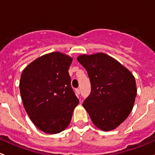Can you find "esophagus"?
<instances>
[{"label": "esophagus", "instance_id": "esophagus-1", "mask_svg": "<svg viewBox=\"0 0 155 155\" xmlns=\"http://www.w3.org/2000/svg\"><path fill=\"white\" fill-rule=\"evenodd\" d=\"M75 92L76 94H77V95H80V93H81V90H80V89H76Z\"/></svg>", "mask_w": 155, "mask_h": 155}]
</instances>
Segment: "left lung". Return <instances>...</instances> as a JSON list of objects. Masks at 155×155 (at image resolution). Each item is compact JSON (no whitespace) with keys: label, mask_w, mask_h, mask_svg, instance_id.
<instances>
[{"label":"left lung","mask_w":155,"mask_h":155,"mask_svg":"<svg viewBox=\"0 0 155 155\" xmlns=\"http://www.w3.org/2000/svg\"><path fill=\"white\" fill-rule=\"evenodd\" d=\"M78 60L87 70L91 92L83 106L92 122L111 130L127 119L137 96L133 74L113 57L103 53L81 55Z\"/></svg>","instance_id":"8db88e82"}]
</instances>
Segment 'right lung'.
I'll use <instances>...</instances> for the list:
<instances>
[{
	"mask_svg": "<svg viewBox=\"0 0 155 155\" xmlns=\"http://www.w3.org/2000/svg\"><path fill=\"white\" fill-rule=\"evenodd\" d=\"M71 62L66 54L52 52L32 62L21 76L19 88L25 110L45 133L65 130L79 103L68 71Z\"/></svg>",
	"mask_w": 155,
	"mask_h": 155,
	"instance_id": "add662e5",
	"label": "right lung"
}]
</instances>
